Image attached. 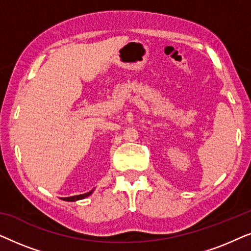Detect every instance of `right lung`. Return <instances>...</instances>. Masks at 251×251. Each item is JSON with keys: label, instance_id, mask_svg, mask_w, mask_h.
Here are the masks:
<instances>
[{"label": "right lung", "instance_id": "add662e5", "mask_svg": "<svg viewBox=\"0 0 251 251\" xmlns=\"http://www.w3.org/2000/svg\"><path fill=\"white\" fill-rule=\"evenodd\" d=\"M92 192L94 190H91L90 192H88V193H84V194H80V195H74V197H68V198H63L64 201H70V202H74V201H77V200H82V199H85L89 195L92 194Z\"/></svg>", "mask_w": 251, "mask_h": 251}]
</instances>
